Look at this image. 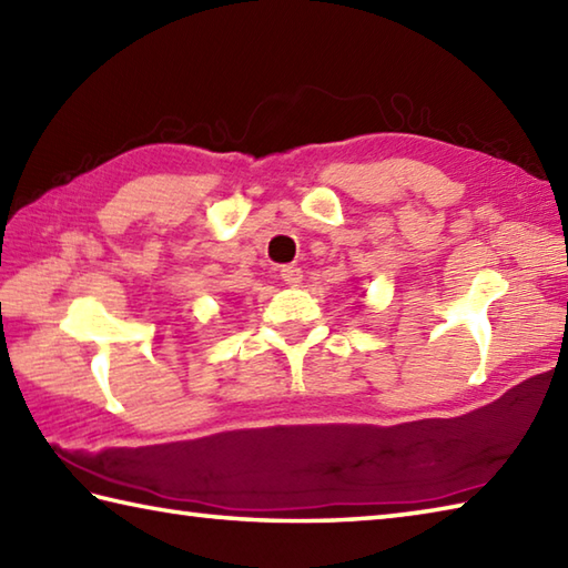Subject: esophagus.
<instances>
[{
	"instance_id": "1",
	"label": "esophagus",
	"mask_w": 568,
	"mask_h": 568,
	"mask_svg": "<svg viewBox=\"0 0 568 568\" xmlns=\"http://www.w3.org/2000/svg\"><path fill=\"white\" fill-rule=\"evenodd\" d=\"M280 276H282V282L288 284V286H298L304 280V274H302V270H298V266H284Z\"/></svg>"
}]
</instances>
